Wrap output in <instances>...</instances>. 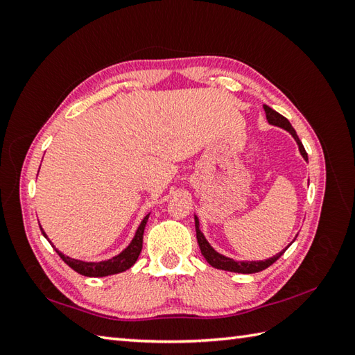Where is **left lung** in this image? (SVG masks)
I'll return each mask as SVG.
<instances>
[{
	"mask_svg": "<svg viewBox=\"0 0 355 355\" xmlns=\"http://www.w3.org/2000/svg\"><path fill=\"white\" fill-rule=\"evenodd\" d=\"M263 111H266V116H267V120H268L270 125H275V126L282 128V130L288 131L293 135V139L296 140L297 146H299L300 155L304 157L305 162H308L306 150H305V148L302 145V141L299 140L296 131H294V128L288 122V119H285L282 114H279L277 111H275L273 108H270L268 105H263ZM195 230H197V239H198V245H200L201 254L205 256L206 261L210 263V266L218 268V270L233 271V273L250 275V273H258V271L266 270V268H268L271 266V263L276 262L279 258H281L286 248L290 247V244H288V245L285 247V250H282L281 253L275 254L273 258H268L266 261H235V259H232V258H227V256H224L221 253H218L215 248L207 243V239L205 238V235H202V232L200 230V221H198L197 215H195Z\"/></svg>",
	"mask_w": 355,
	"mask_h": 355,
	"instance_id": "8db88e82",
	"label": "left lung"
}]
</instances>
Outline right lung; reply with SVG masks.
I'll return each mask as SVG.
<instances>
[{
    "label": "right lung",
    "mask_w": 355,
    "mask_h": 355,
    "mask_svg": "<svg viewBox=\"0 0 355 355\" xmlns=\"http://www.w3.org/2000/svg\"><path fill=\"white\" fill-rule=\"evenodd\" d=\"M148 218H149V214L145 218H143V221L140 223L137 232H135L131 244L128 245L122 253H119L117 256H114V258H111L108 261L85 262V261L73 259V258H69V256H65L64 253L59 252L53 244L51 245L55 247V250L58 252L59 256H61V259L67 263V266L71 267L74 271H78L79 275H84V276H88V277H103V276L122 273V271L131 268L135 263V261L139 259V254H140L141 247H143V232H145V225L148 223ZM40 227H41V225H40ZM42 235L47 238V235H45L44 230H42Z\"/></svg>",
    "instance_id": "1"
}]
</instances>
